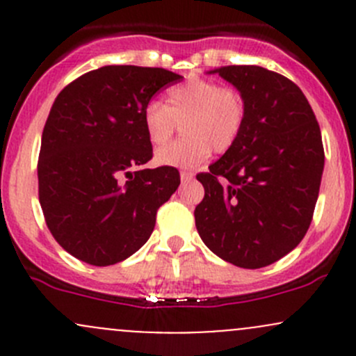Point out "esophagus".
<instances>
[{
	"label": "esophagus",
	"mask_w": 356,
	"mask_h": 356,
	"mask_svg": "<svg viewBox=\"0 0 356 356\" xmlns=\"http://www.w3.org/2000/svg\"><path fill=\"white\" fill-rule=\"evenodd\" d=\"M195 179V174L193 172H181V181L182 182H189Z\"/></svg>",
	"instance_id": "esophagus-1"
}]
</instances>
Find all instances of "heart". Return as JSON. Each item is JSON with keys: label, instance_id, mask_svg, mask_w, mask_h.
<instances>
[{"label": "heart", "instance_id": "heart-1", "mask_svg": "<svg viewBox=\"0 0 356 356\" xmlns=\"http://www.w3.org/2000/svg\"><path fill=\"white\" fill-rule=\"evenodd\" d=\"M245 117V99L238 91L207 79H191L168 91L167 106L149 103L143 111V124L155 148L167 145L179 124H184V138L158 149L156 163L195 168L207 160L211 148L224 153L234 145Z\"/></svg>", "mask_w": 356, "mask_h": 356}]
</instances>
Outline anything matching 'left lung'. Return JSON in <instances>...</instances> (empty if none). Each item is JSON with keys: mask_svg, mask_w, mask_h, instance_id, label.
Masks as SVG:
<instances>
[{"mask_svg": "<svg viewBox=\"0 0 356 356\" xmlns=\"http://www.w3.org/2000/svg\"><path fill=\"white\" fill-rule=\"evenodd\" d=\"M246 105L234 145L196 179L204 198L196 229L222 260L261 268L300 245L310 227L324 172L318 122L301 89L257 65L215 68Z\"/></svg>", "mask_w": 356, "mask_h": 356, "instance_id": "left-lung-1", "label": "left lung"}]
</instances>
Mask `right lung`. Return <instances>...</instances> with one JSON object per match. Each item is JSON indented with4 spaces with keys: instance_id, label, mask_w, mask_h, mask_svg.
Segmentation results:
<instances>
[{
    "instance_id": "right-lung-1",
    "label": "right lung",
    "mask_w": 356,
    "mask_h": 356,
    "mask_svg": "<svg viewBox=\"0 0 356 356\" xmlns=\"http://www.w3.org/2000/svg\"><path fill=\"white\" fill-rule=\"evenodd\" d=\"M181 79L165 68L106 65L56 96L41 138L39 203L72 257L106 267L149 239L181 175L174 167H143L153 156L143 111Z\"/></svg>"
}]
</instances>
